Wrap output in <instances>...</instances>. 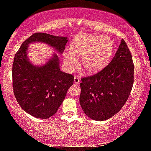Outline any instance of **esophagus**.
Returning a JSON list of instances; mask_svg holds the SVG:
<instances>
[{"label": "esophagus", "instance_id": "obj_1", "mask_svg": "<svg viewBox=\"0 0 151 151\" xmlns=\"http://www.w3.org/2000/svg\"><path fill=\"white\" fill-rule=\"evenodd\" d=\"M79 82H80V78L77 77V76H75L74 79V83H75V84H78Z\"/></svg>", "mask_w": 151, "mask_h": 151}]
</instances>
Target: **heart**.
I'll return each instance as SVG.
<instances>
[{
	"label": "heart",
	"mask_w": 151,
	"mask_h": 151,
	"mask_svg": "<svg viewBox=\"0 0 151 151\" xmlns=\"http://www.w3.org/2000/svg\"><path fill=\"white\" fill-rule=\"evenodd\" d=\"M70 52L65 53V63L70 70L76 69L78 60L74 55L82 58L85 72L93 74L99 72L108 65L113 53V46L107 36L84 35L72 43Z\"/></svg>",
	"instance_id": "b5f03b06"
}]
</instances>
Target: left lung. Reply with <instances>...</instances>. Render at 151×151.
<instances>
[{
  "mask_svg": "<svg viewBox=\"0 0 151 151\" xmlns=\"http://www.w3.org/2000/svg\"><path fill=\"white\" fill-rule=\"evenodd\" d=\"M134 65L124 39L110 64L92 76L82 77L79 102L86 115L103 121L117 114L127 102L134 83Z\"/></svg>",
  "mask_w": 151,
  "mask_h": 151,
  "instance_id": "1",
  "label": "left lung"
}]
</instances>
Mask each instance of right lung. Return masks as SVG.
I'll return each mask as SVG.
<instances>
[{"mask_svg":"<svg viewBox=\"0 0 151 151\" xmlns=\"http://www.w3.org/2000/svg\"><path fill=\"white\" fill-rule=\"evenodd\" d=\"M68 38L37 32L24 41L14 55L12 65V88L21 108L37 118L48 119L56 113L64 101L74 76L61 72L57 55L46 65L36 67L27 56L28 44L36 41L54 47L62 53Z\"/></svg>","mask_w":151,"mask_h":151,"instance_id":"right-lung-1","label":"right lung"}]
</instances>
